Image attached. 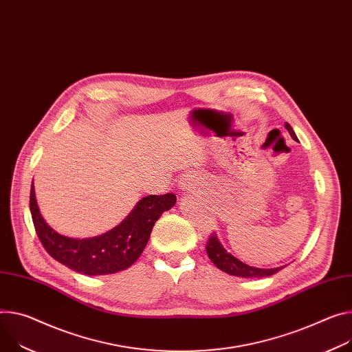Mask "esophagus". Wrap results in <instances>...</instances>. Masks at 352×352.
Returning <instances> with one entry per match:
<instances>
[{
  "instance_id": "esophagus-1",
  "label": "esophagus",
  "mask_w": 352,
  "mask_h": 352,
  "mask_svg": "<svg viewBox=\"0 0 352 352\" xmlns=\"http://www.w3.org/2000/svg\"><path fill=\"white\" fill-rule=\"evenodd\" d=\"M178 185H179V189H182V190H190L192 188H195L197 184H195V179H194V178L185 177V178H181V179H179Z\"/></svg>"
}]
</instances>
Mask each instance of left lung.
I'll use <instances>...</instances> for the list:
<instances>
[{
	"label": "left lung",
	"mask_w": 352,
	"mask_h": 352,
	"mask_svg": "<svg viewBox=\"0 0 352 352\" xmlns=\"http://www.w3.org/2000/svg\"><path fill=\"white\" fill-rule=\"evenodd\" d=\"M286 131L289 132V135L292 136L294 140H298L292 126L289 123H285ZM206 252L209 255V258L212 260V263L223 272H226L229 275L233 276H243V278H263V276H271L274 274H276L278 271L282 270V267L279 268H271V270H264V268H254L250 267L244 263H241L240 260H237L234 255H232L230 252H228L225 250V247L221 245V243L219 241L217 236L214 233L210 234L208 243H206Z\"/></svg>",
	"instance_id": "8db88e82"
}]
</instances>
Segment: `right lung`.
<instances>
[{"label": "right lung", "mask_w": 352, "mask_h": 352, "mask_svg": "<svg viewBox=\"0 0 352 352\" xmlns=\"http://www.w3.org/2000/svg\"><path fill=\"white\" fill-rule=\"evenodd\" d=\"M175 202L174 194L144 197L120 225L105 234L81 240L61 236L47 225L38 208L34 184L29 208L36 234L52 257L76 272L94 276L129 268L143 252L154 223Z\"/></svg>", "instance_id": "add662e5"}]
</instances>
